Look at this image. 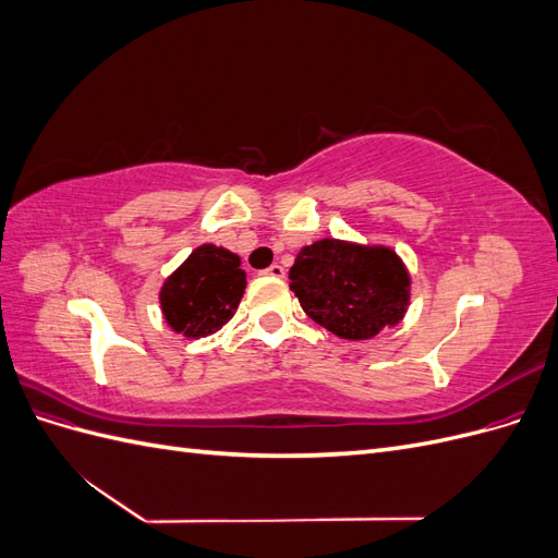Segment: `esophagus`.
<instances>
[{
	"mask_svg": "<svg viewBox=\"0 0 558 558\" xmlns=\"http://www.w3.org/2000/svg\"><path fill=\"white\" fill-rule=\"evenodd\" d=\"M263 275H265V277H277V279H281V277L286 275V269L275 263V265H269Z\"/></svg>",
	"mask_w": 558,
	"mask_h": 558,
	"instance_id": "esophagus-1",
	"label": "esophagus"
}]
</instances>
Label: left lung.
<instances>
[{"label":"left lung","instance_id":"8db88e82","mask_svg":"<svg viewBox=\"0 0 558 558\" xmlns=\"http://www.w3.org/2000/svg\"><path fill=\"white\" fill-rule=\"evenodd\" d=\"M305 314L342 340H373L408 314L412 277L391 246L324 238L302 246L289 272Z\"/></svg>","mask_w":558,"mask_h":558}]
</instances>
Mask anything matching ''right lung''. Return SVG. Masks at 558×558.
Returning <instances> with one entry per match:
<instances>
[{"label":"right lung","instance_id":"1","mask_svg":"<svg viewBox=\"0 0 558 558\" xmlns=\"http://www.w3.org/2000/svg\"><path fill=\"white\" fill-rule=\"evenodd\" d=\"M246 289L242 258L226 246L202 244L160 286L165 324L185 340L221 330Z\"/></svg>","mask_w":558,"mask_h":558}]
</instances>
